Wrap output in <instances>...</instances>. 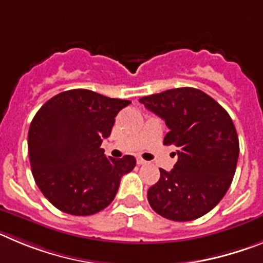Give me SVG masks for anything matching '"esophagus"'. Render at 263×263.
Wrapping results in <instances>:
<instances>
[{"label":"esophagus","instance_id":"obj_1","mask_svg":"<svg viewBox=\"0 0 263 263\" xmlns=\"http://www.w3.org/2000/svg\"><path fill=\"white\" fill-rule=\"evenodd\" d=\"M137 163H138V164H146L147 162H146L145 159H142L141 157H138V158H137Z\"/></svg>","mask_w":263,"mask_h":263}]
</instances>
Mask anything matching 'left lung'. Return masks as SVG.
Listing matches in <instances>:
<instances>
[{
    "label": "left lung",
    "instance_id": "obj_1",
    "mask_svg": "<svg viewBox=\"0 0 263 263\" xmlns=\"http://www.w3.org/2000/svg\"><path fill=\"white\" fill-rule=\"evenodd\" d=\"M170 129L163 139L175 146L178 162L148 188L158 215L191 221L213 210L231 187L240 143L231 116L203 90L184 87L139 99Z\"/></svg>",
    "mask_w": 263,
    "mask_h": 263
}]
</instances>
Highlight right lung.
<instances>
[{"label":"right lung","instance_id":"obj_1","mask_svg":"<svg viewBox=\"0 0 263 263\" xmlns=\"http://www.w3.org/2000/svg\"><path fill=\"white\" fill-rule=\"evenodd\" d=\"M130 101L88 89L53 96L36 111L29 129L31 173L45 197L62 212L89 216L113 201L121 178L136 158H106L100 146L115 117Z\"/></svg>","mask_w":263,"mask_h":263}]
</instances>
